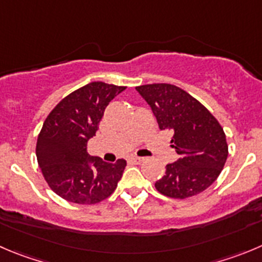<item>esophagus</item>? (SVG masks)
Here are the masks:
<instances>
[{"label":"esophagus","mask_w":262,"mask_h":262,"mask_svg":"<svg viewBox=\"0 0 262 262\" xmlns=\"http://www.w3.org/2000/svg\"><path fill=\"white\" fill-rule=\"evenodd\" d=\"M132 161H134V163H137V164H139V163H143V161L146 160L145 158H142V156H137V155H133L130 158Z\"/></svg>","instance_id":"obj_1"}]
</instances>
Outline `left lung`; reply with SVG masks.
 Instances as JSON below:
<instances>
[{
  "mask_svg": "<svg viewBox=\"0 0 262 262\" xmlns=\"http://www.w3.org/2000/svg\"><path fill=\"white\" fill-rule=\"evenodd\" d=\"M136 90L150 104L159 128L172 132L170 146L180 155L156 181V190L165 196L186 199L208 189L229 154L226 136L216 117L176 85L148 84Z\"/></svg>",
  "mask_w": 262,
  "mask_h": 262,
  "instance_id": "8db88e82",
  "label": "left lung"
}]
</instances>
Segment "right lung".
Instances as JSON below:
<instances>
[{
    "mask_svg": "<svg viewBox=\"0 0 262 262\" xmlns=\"http://www.w3.org/2000/svg\"><path fill=\"white\" fill-rule=\"evenodd\" d=\"M125 89L90 82L63 98L43 121L36 145L38 167L50 189L67 202L95 204L116 189L126 161L104 163L90 156L86 146L106 107Z\"/></svg>",
    "mask_w": 262,
    "mask_h": 262,
    "instance_id": "obj_1",
    "label": "right lung"
}]
</instances>
